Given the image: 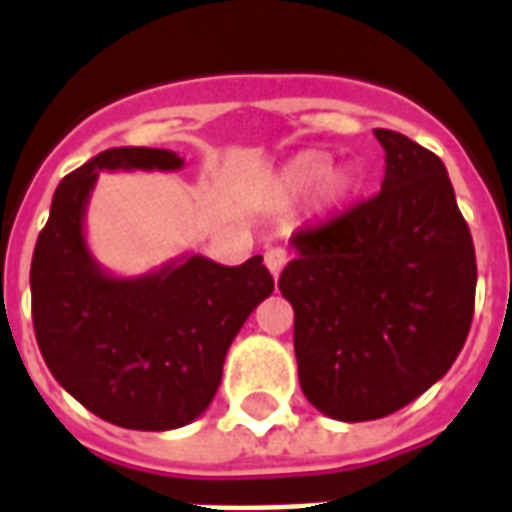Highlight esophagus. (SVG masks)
<instances>
[{"mask_svg": "<svg viewBox=\"0 0 512 512\" xmlns=\"http://www.w3.org/2000/svg\"><path fill=\"white\" fill-rule=\"evenodd\" d=\"M263 260H266V268L274 274V279L282 274V268H285V263H288V252L282 249V246H271V249H266V255H263Z\"/></svg>", "mask_w": 512, "mask_h": 512, "instance_id": "obj_1", "label": "esophagus"}]
</instances>
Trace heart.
<instances>
[{
	"label": "heart",
	"mask_w": 512,
	"mask_h": 512,
	"mask_svg": "<svg viewBox=\"0 0 512 512\" xmlns=\"http://www.w3.org/2000/svg\"><path fill=\"white\" fill-rule=\"evenodd\" d=\"M329 167H332V161H329L326 153L304 150L282 167L277 178V191L282 197H299V194H307L321 183V189H318L321 213L343 211L345 205L351 202V197L359 191V175L351 167Z\"/></svg>",
	"instance_id": "1"
}]
</instances>
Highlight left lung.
Returning <instances> with one entry per match:
<instances>
[{
    "instance_id": "obj_1",
    "label": "left lung",
    "mask_w": 512,
    "mask_h": 512,
    "mask_svg": "<svg viewBox=\"0 0 512 512\" xmlns=\"http://www.w3.org/2000/svg\"><path fill=\"white\" fill-rule=\"evenodd\" d=\"M381 191L290 238L279 290L293 304L299 384L340 422L417 400L461 354L477 263L447 169L408 136L376 128Z\"/></svg>"
}]
</instances>
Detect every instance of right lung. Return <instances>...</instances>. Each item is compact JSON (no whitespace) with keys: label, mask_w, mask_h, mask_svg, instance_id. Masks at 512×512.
I'll use <instances>...</instances> for the list:
<instances>
[{"label":"right lung","mask_w":512,"mask_h":512,"mask_svg":"<svg viewBox=\"0 0 512 512\" xmlns=\"http://www.w3.org/2000/svg\"><path fill=\"white\" fill-rule=\"evenodd\" d=\"M158 147H112L65 175L40 230L29 288L40 354L95 417L128 430L183 428L211 406L227 348L274 277L263 257L219 266L202 255L142 277H112L84 241V213L104 169H180Z\"/></svg>","instance_id":"1"}]
</instances>
